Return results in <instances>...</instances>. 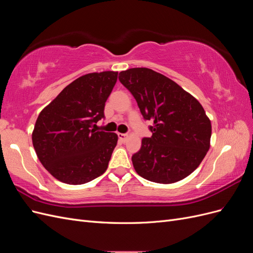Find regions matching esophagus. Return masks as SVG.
Instances as JSON below:
<instances>
[{
  "label": "esophagus",
  "instance_id": "esophagus-1",
  "mask_svg": "<svg viewBox=\"0 0 253 253\" xmlns=\"http://www.w3.org/2000/svg\"><path fill=\"white\" fill-rule=\"evenodd\" d=\"M118 137H119V139L121 140V141H126V138H127V134H122V133H118Z\"/></svg>",
  "mask_w": 253,
  "mask_h": 253
}]
</instances>
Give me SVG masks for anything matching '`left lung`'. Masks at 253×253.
<instances>
[{"instance_id":"8db88e82","label":"left lung","mask_w":253,"mask_h":253,"mask_svg":"<svg viewBox=\"0 0 253 253\" xmlns=\"http://www.w3.org/2000/svg\"><path fill=\"white\" fill-rule=\"evenodd\" d=\"M131 91L152 136L142 138L132 156L134 169L144 179L173 183L186 178L201 165L210 148L211 121L202 104L177 83L145 67L119 73Z\"/></svg>"}]
</instances>
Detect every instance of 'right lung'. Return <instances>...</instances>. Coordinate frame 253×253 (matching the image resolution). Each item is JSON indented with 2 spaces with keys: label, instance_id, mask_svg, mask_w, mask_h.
<instances>
[{
  "label": "right lung",
  "instance_id": "obj_1",
  "mask_svg": "<svg viewBox=\"0 0 253 253\" xmlns=\"http://www.w3.org/2000/svg\"><path fill=\"white\" fill-rule=\"evenodd\" d=\"M118 72L90 73L68 84L41 111L33 131V144L43 167L56 179L82 185L108 169L118 136L97 132L104 105Z\"/></svg>",
  "mask_w": 253,
  "mask_h": 253
}]
</instances>
